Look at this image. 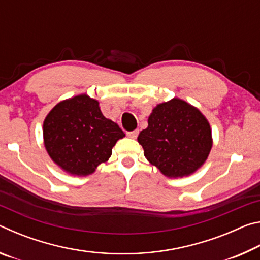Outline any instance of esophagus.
I'll use <instances>...</instances> for the list:
<instances>
[{"label": "esophagus", "instance_id": "obj_1", "mask_svg": "<svg viewBox=\"0 0 260 260\" xmlns=\"http://www.w3.org/2000/svg\"><path fill=\"white\" fill-rule=\"evenodd\" d=\"M138 135H139V131L138 129L132 131V132H127V136H128V138L136 139V138H138Z\"/></svg>", "mask_w": 260, "mask_h": 260}]
</instances>
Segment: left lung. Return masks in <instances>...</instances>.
<instances>
[{
    "label": "left lung",
    "instance_id": "1",
    "mask_svg": "<svg viewBox=\"0 0 260 260\" xmlns=\"http://www.w3.org/2000/svg\"><path fill=\"white\" fill-rule=\"evenodd\" d=\"M138 141L149 162L169 178L192 174L212 148L209 121L199 109L177 98L152 110Z\"/></svg>",
    "mask_w": 260,
    "mask_h": 260
}]
</instances>
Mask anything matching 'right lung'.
Instances as JSON below:
<instances>
[{"label": "right lung", "instance_id": "right-lung-1", "mask_svg": "<svg viewBox=\"0 0 260 260\" xmlns=\"http://www.w3.org/2000/svg\"><path fill=\"white\" fill-rule=\"evenodd\" d=\"M125 133L103 116L99 102L86 94L61 101L43 121L48 155L61 170L85 177L107 161Z\"/></svg>", "mask_w": 260, "mask_h": 260}]
</instances>
